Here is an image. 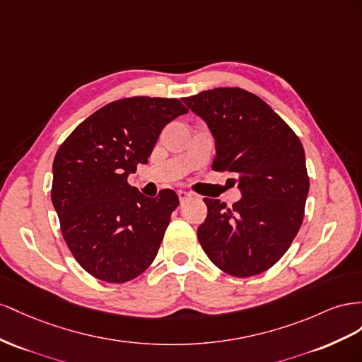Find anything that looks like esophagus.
<instances>
[{
  "mask_svg": "<svg viewBox=\"0 0 362 362\" xmlns=\"http://www.w3.org/2000/svg\"><path fill=\"white\" fill-rule=\"evenodd\" d=\"M177 195H179V200H180V203H185V202H188L192 195L189 194V192H187V191H177Z\"/></svg>",
  "mask_w": 362,
  "mask_h": 362,
  "instance_id": "esophagus-1",
  "label": "esophagus"
}]
</instances>
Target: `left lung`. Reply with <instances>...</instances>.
<instances>
[{"mask_svg":"<svg viewBox=\"0 0 362 362\" xmlns=\"http://www.w3.org/2000/svg\"><path fill=\"white\" fill-rule=\"evenodd\" d=\"M182 101L215 139L212 170L238 175L243 195L232 208L204 199L208 216L199 241L224 273L259 274L290 249L303 221L309 177L302 142L264 100L241 88H215Z\"/></svg>","mask_w":362,"mask_h":362,"instance_id":"left-lung-1","label":"left lung"}]
</instances>
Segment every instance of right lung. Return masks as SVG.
<instances>
[{
    "label": "right lung",
    "mask_w": 362,
    "mask_h": 362,
    "mask_svg": "<svg viewBox=\"0 0 362 362\" xmlns=\"http://www.w3.org/2000/svg\"><path fill=\"white\" fill-rule=\"evenodd\" d=\"M187 112L177 98L117 100L59 147L51 202L72 256L100 281L129 282L156 257L179 197L173 189L146 197L127 177L147 163L162 129Z\"/></svg>",
    "instance_id": "obj_1"
}]
</instances>
